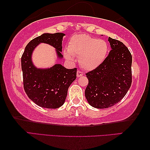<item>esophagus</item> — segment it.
<instances>
[{"mask_svg": "<svg viewBox=\"0 0 150 150\" xmlns=\"http://www.w3.org/2000/svg\"><path fill=\"white\" fill-rule=\"evenodd\" d=\"M84 75V73L82 72H81L80 70H78L77 71V77H81Z\"/></svg>", "mask_w": 150, "mask_h": 150, "instance_id": "esophagus-1", "label": "esophagus"}]
</instances>
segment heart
I'll return each instance as SVG.
<instances>
[{
  "label": "heart",
  "mask_w": 150,
  "mask_h": 150,
  "mask_svg": "<svg viewBox=\"0 0 150 150\" xmlns=\"http://www.w3.org/2000/svg\"><path fill=\"white\" fill-rule=\"evenodd\" d=\"M108 52V45L105 40L88 34H77L71 38L64 54L70 60H73V56H80L81 66L84 70H91L104 62Z\"/></svg>",
  "instance_id": "obj_1"
}]
</instances>
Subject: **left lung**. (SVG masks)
<instances>
[{"label": "left lung", "mask_w": 150, "mask_h": 150, "mask_svg": "<svg viewBox=\"0 0 150 150\" xmlns=\"http://www.w3.org/2000/svg\"><path fill=\"white\" fill-rule=\"evenodd\" d=\"M112 50L104 62L86 74L88 102L96 108H108L123 98L132 84V56L123 42L108 38Z\"/></svg>", "instance_id": "1"}]
</instances>
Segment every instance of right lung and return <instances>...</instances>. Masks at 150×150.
I'll use <instances>...</instances> for the list:
<instances>
[{"instance_id": "obj_1", "label": "right lung", "mask_w": 150, "mask_h": 150, "mask_svg": "<svg viewBox=\"0 0 150 150\" xmlns=\"http://www.w3.org/2000/svg\"><path fill=\"white\" fill-rule=\"evenodd\" d=\"M63 33H45L34 38L26 45L21 58L24 89L36 104L55 109L65 102L68 89L76 78L77 68L66 69L60 64L46 69L37 68L32 62V54L40 43L48 44L56 48L58 58H62Z\"/></svg>"}]
</instances>
